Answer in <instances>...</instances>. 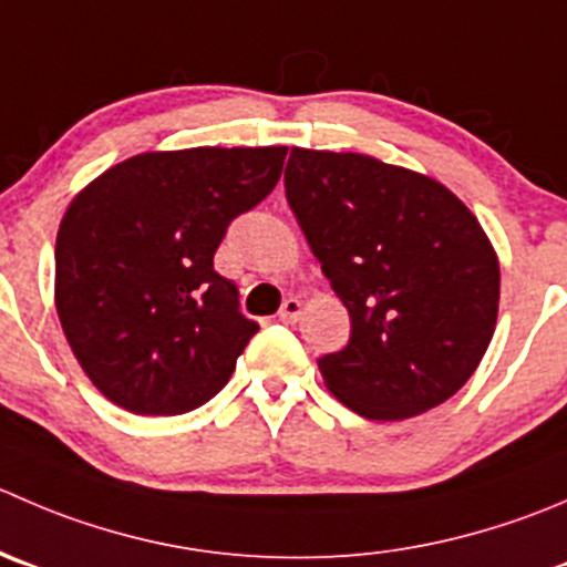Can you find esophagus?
<instances>
[{
    "mask_svg": "<svg viewBox=\"0 0 567 567\" xmlns=\"http://www.w3.org/2000/svg\"><path fill=\"white\" fill-rule=\"evenodd\" d=\"M301 316V301L296 299V296H290V299L282 301V307H279L277 318L282 323H296V318Z\"/></svg>",
    "mask_w": 567,
    "mask_h": 567,
    "instance_id": "obj_1",
    "label": "esophagus"
}]
</instances>
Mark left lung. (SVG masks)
<instances>
[{
    "instance_id": "8db88e82",
    "label": "left lung",
    "mask_w": 567,
    "mask_h": 567,
    "mask_svg": "<svg viewBox=\"0 0 567 567\" xmlns=\"http://www.w3.org/2000/svg\"><path fill=\"white\" fill-rule=\"evenodd\" d=\"M285 196L351 316L321 357L357 415L401 421L452 399L491 346L498 257L474 213L423 174L354 152L290 150Z\"/></svg>"
}]
</instances>
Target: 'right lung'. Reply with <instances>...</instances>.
I'll return each mask as SVG.
<instances>
[{
    "label": "right lung",
    "instance_id": "right-lung-1",
    "mask_svg": "<svg viewBox=\"0 0 567 567\" xmlns=\"http://www.w3.org/2000/svg\"><path fill=\"white\" fill-rule=\"evenodd\" d=\"M285 146L146 152L69 205L54 305L82 371L137 415H183L235 371L257 323L213 268L227 227L279 183Z\"/></svg>",
    "mask_w": 567,
    "mask_h": 567
}]
</instances>
